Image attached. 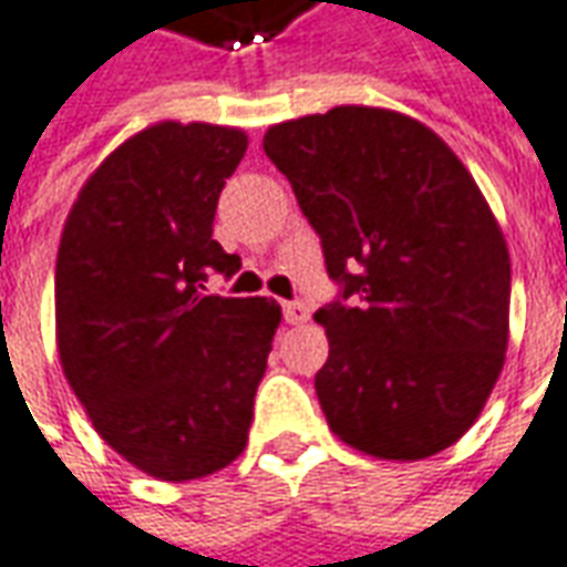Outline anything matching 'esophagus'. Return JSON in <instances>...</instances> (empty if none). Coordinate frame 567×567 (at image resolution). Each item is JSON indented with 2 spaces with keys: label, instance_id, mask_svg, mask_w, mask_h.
<instances>
[{
  "label": "esophagus",
  "instance_id": "1",
  "mask_svg": "<svg viewBox=\"0 0 567 567\" xmlns=\"http://www.w3.org/2000/svg\"><path fill=\"white\" fill-rule=\"evenodd\" d=\"M282 310H285V322L288 324H303L307 319H310V310H307V303H303V300H288Z\"/></svg>",
  "mask_w": 567,
  "mask_h": 567
}]
</instances>
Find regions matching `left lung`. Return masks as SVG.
Segmentation results:
<instances>
[{"instance_id": "left-lung-1", "label": "left lung", "mask_w": 567, "mask_h": 567, "mask_svg": "<svg viewBox=\"0 0 567 567\" xmlns=\"http://www.w3.org/2000/svg\"><path fill=\"white\" fill-rule=\"evenodd\" d=\"M264 150L340 285L316 312L331 433L380 461L445 451L482 414L509 343V251L473 174L433 128L380 106L279 122Z\"/></svg>"}]
</instances>
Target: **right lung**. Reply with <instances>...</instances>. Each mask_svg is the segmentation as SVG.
Listing matches in <instances>:
<instances>
[{
  "label": "right lung",
  "instance_id": "1",
  "mask_svg": "<svg viewBox=\"0 0 567 567\" xmlns=\"http://www.w3.org/2000/svg\"><path fill=\"white\" fill-rule=\"evenodd\" d=\"M248 134L156 122L79 189L54 270L66 383L97 435L141 473L189 482L245 451L282 307L208 295L243 267L212 239Z\"/></svg>",
  "mask_w": 567,
  "mask_h": 567
}]
</instances>
